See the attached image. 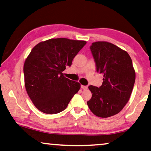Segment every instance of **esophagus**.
<instances>
[{
    "label": "esophagus",
    "mask_w": 151,
    "mask_h": 151,
    "mask_svg": "<svg viewBox=\"0 0 151 151\" xmlns=\"http://www.w3.org/2000/svg\"><path fill=\"white\" fill-rule=\"evenodd\" d=\"M81 87L82 89H87V86H86V85H81Z\"/></svg>",
    "instance_id": "1"
}]
</instances>
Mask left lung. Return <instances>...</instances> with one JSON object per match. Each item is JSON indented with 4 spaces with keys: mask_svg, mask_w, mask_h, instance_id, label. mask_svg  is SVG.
<instances>
[{
    "mask_svg": "<svg viewBox=\"0 0 151 151\" xmlns=\"http://www.w3.org/2000/svg\"><path fill=\"white\" fill-rule=\"evenodd\" d=\"M96 71L104 75L100 87L89 85L92 97L87 102L97 116L107 118L118 114L129 101L136 73L129 54L117 46L105 41L90 46Z\"/></svg>",
    "mask_w": 151,
    "mask_h": 151,
    "instance_id": "1",
    "label": "left lung"
}]
</instances>
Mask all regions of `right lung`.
<instances>
[{"instance_id": "add662e5", "label": "right lung", "mask_w": 151, "mask_h": 151, "mask_svg": "<svg viewBox=\"0 0 151 151\" xmlns=\"http://www.w3.org/2000/svg\"><path fill=\"white\" fill-rule=\"evenodd\" d=\"M86 43L59 38L40 42L32 49L24 65V81L29 97L40 111H63L80 89V83L64 77L62 72Z\"/></svg>"}]
</instances>
